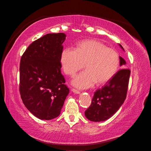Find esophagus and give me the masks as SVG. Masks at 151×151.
Returning <instances> with one entry per match:
<instances>
[{
    "instance_id": "34e87169",
    "label": "esophagus",
    "mask_w": 151,
    "mask_h": 151,
    "mask_svg": "<svg viewBox=\"0 0 151 151\" xmlns=\"http://www.w3.org/2000/svg\"><path fill=\"white\" fill-rule=\"evenodd\" d=\"M72 91L74 93H75V94H80V91H78V90H77V89H72Z\"/></svg>"
}]
</instances>
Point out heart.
<instances>
[{
	"label": "heart",
	"mask_w": 151,
	"mask_h": 151,
	"mask_svg": "<svg viewBox=\"0 0 151 151\" xmlns=\"http://www.w3.org/2000/svg\"><path fill=\"white\" fill-rule=\"evenodd\" d=\"M85 70L72 80L73 86L86 89L106 83L115 76L120 64L119 54L95 40H86L77 43L75 50L65 48L60 55V65L65 74L74 76L84 66Z\"/></svg>",
	"instance_id": "heart-1"
}]
</instances>
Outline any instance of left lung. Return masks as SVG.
I'll list each match as a JSON object with an SVG mask.
<instances>
[{"mask_svg":"<svg viewBox=\"0 0 151 151\" xmlns=\"http://www.w3.org/2000/svg\"><path fill=\"white\" fill-rule=\"evenodd\" d=\"M120 47L125 51L122 45ZM126 64L120 57V65ZM130 70L123 68L118 70L101 89L94 94L91 106L85 111V116L92 122H99L111 118L124 103L127 96Z\"/></svg>","mask_w":151,"mask_h":151,"instance_id":"obj_1","label":"left lung"}]
</instances>
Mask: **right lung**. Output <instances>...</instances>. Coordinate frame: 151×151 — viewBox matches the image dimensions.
Returning <instances> with one entry per match:
<instances>
[{"mask_svg":"<svg viewBox=\"0 0 151 151\" xmlns=\"http://www.w3.org/2000/svg\"><path fill=\"white\" fill-rule=\"evenodd\" d=\"M64 33H48L32 43L22 55L19 91L26 108L40 120L60 114L69 89L61 74Z\"/></svg>","mask_w":151,"mask_h":151,"instance_id":"1","label":"right lung"}]
</instances>
